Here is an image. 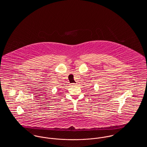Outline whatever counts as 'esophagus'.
<instances>
[{"label": "esophagus", "mask_w": 147, "mask_h": 147, "mask_svg": "<svg viewBox=\"0 0 147 147\" xmlns=\"http://www.w3.org/2000/svg\"><path fill=\"white\" fill-rule=\"evenodd\" d=\"M70 85H71V86H75V85H76V83H71V84H70Z\"/></svg>", "instance_id": "esophagus-1"}]
</instances>
